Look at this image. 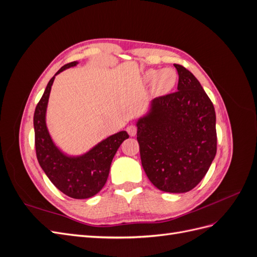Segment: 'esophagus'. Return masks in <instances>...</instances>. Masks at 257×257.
Here are the masks:
<instances>
[{
  "instance_id": "1",
  "label": "esophagus",
  "mask_w": 257,
  "mask_h": 257,
  "mask_svg": "<svg viewBox=\"0 0 257 257\" xmlns=\"http://www.w3.org/2000/svg\"><path fill=\"white\" fill-rule=\"evenodd\" d=\"M126 131H127L128 135L133 137V136H135L136 133H137V127H136L135 125H130V126H127Z\"/></svg>"
}]
</instances>
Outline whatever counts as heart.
Returning a JSON list of instances; mask_svg holds the SVG:
<instances>
[{
  "label": "heart",
  "mask_w": 257,
  "mask_h": 257,
  "mask_svg": "<svg viewBox=\"0 0 257 257\" xmlns=\"http://www.w3.org/2000/svg\"><path fill=\"white\" fill-rule=\"evenodd\" d=\"M178 75L174 68L148 69L144 74V80L152 83V92L157 95H164L172 91L177 83Z\"/></svg>",
  "instance_id": "b5f03b06"
}]
</instances>
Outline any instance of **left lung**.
Wrapping results in <instances>:
<instances>
[{
  "label": "left lung",
  "instance_id": "left-lung-1",
  "mask_svg": "<svg viewBox=\"0 0 257 257\" xmlns=\"http://www.w3.org/2000/svg\"><path fill=\"white\" fill-rule=\"evenodd\" d=\"M178 91L152 99L136 122L142 165L154 186L189 192L201 181L216 154L215 111L190 71L174 64Z\"/></svg>",
  "mask_w": 257,
  "mask_h": 257
}]
</instances>
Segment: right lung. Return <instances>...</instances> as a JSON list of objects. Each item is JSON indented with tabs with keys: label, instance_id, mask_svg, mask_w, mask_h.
Instances as JSON below:
<instances>
[{
	"label": "right lung",
	"instance_id": "1",
	"mask_svg": "<svg viewBox=\"0 0 257 257\" xmlns=\"http://www.w3.org/2000/svg\"><path fill=\"white\" fill-rule=\"evenodd\" d=\"M77 64L78 62L74 61L62 66L49 80L35 108L33 123L36 157L44 173L65 195L76 199H85L94 196L103 189L114 154L120 145L128 138V134L125 131L118 132L80 155H69L54 144L46 123L51 87L57 75Z\"/></svg>",
	"mask_w": 257,
	"mask_h": 257
}]
</instances>
